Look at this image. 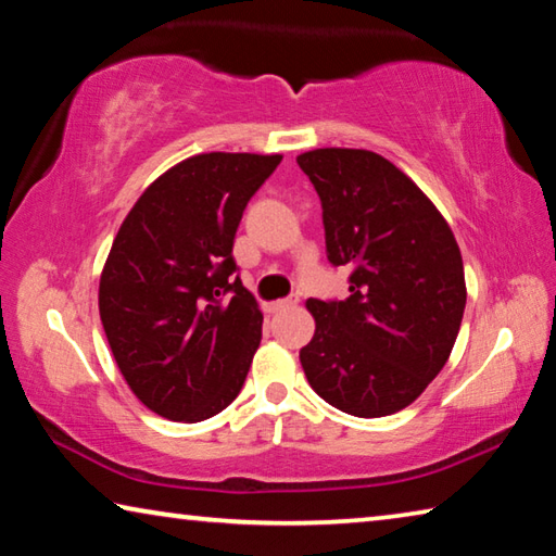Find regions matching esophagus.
Segmentation results:
<instances>
[{
    "instance_id": "obj_1",
    "label": "esophagus",
    "mask_w": 556,
    "mask_h": 556,
    "mask_svg": "<svg viewBox=\"0 0 556 556\" xmlns=\"http://www.w3.org/2000/svg\"><path fill=\"white\" fill-rule=\"evenodd\" d=\"M299 304V296H289V299H279V301H271V304L267 306V312L277 314V312H285V308L289 306H296Z\"/></svg>"
}]
</instances>
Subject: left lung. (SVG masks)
Here are the masks:
<instances>
[{
    "instance_id": "1",
    "label": "left lung",
    "mask_w": 556,
    "mask_h": 556,
    "mask_svg": "<svg viewBox=\"0 0 556 556\" xmlns=\"http://www.w3.org/2000/svg\"><path fill=\"white\" fill-rule=\"evenodd\" d=\"M324 208L326 252L353 269L351 296L308 299L299 351L318 397L353 417H388L444 368L466 308L464 260L444 215L388 159L326 147L296 156Z\"/></svg>"
}]
</instances>
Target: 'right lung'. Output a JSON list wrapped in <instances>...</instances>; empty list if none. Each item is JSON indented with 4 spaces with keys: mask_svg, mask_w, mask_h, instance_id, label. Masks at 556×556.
Listing matches in <instances>:
<instances>
[{
    "mask_svg": "<svg viewBox=\"0 0 556 556\" xmlns=\"http://www.w3.org/2000/svg\"><path fill=\"white\" fill-rule=\"evenodd\" d=\"M279 154L188 156L147 186L100 275V321L129 390L172 421L238 397L262 338L257 299L232 277L242 211Z\"/></svg>",
    "mask_w": 556,
    "mask_h": 556,
    "instance_id": "obj_1",
    "label": "right lung"
}]
</instances>
